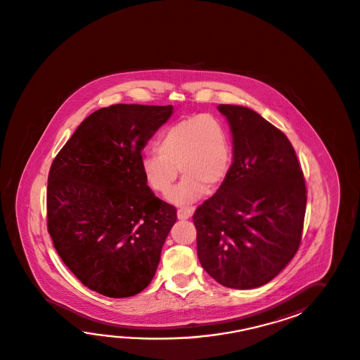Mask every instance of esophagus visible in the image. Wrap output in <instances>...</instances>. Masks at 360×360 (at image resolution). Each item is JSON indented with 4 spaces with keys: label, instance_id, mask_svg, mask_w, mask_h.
Segmentation results:
<instances>
[{
    "label": "esophagus",
    "instance_id": "obj_1",
    "mask_svg": "<svg viewBox=\"0 0 360 360\" xmlns=\"http://www.w3.org/2000/svg\"><path fill=\"white\" fill-rule=\"evenodd\" d=\"M192 213H193V207L182 206V207H178L176 217H178V219L181 220L188 219V218H191Z\"/></svg>",
    "mask_w": 360,
    "mask_h": 360
}]
</instances>
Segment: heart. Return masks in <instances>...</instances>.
<instances>
[{"instance_id":"obj_1","label":"heart","mask_w":360,"mask_h":360,"mask_svg":"<svg viewBox=\"0 0 360 360\" xmlns=\"http://www.w3.org/2000/svg\"><path fill=\"white\" fill-rule=\"evenodd\" d=\"M155 154L142 159V172L148 187L167 195L179 173L182 181L168 200L187 204L205 191L218 190L232 164V141L226 125L217 117L195 115L168 127L155 145Z\"/></svg>"}]
</instances>
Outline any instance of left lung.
Instances as JSON below:
<instances>
[{"label": "left lung", "mask_w": 360, "mask_h": 360, "mask_svg": "<svg viewBox=\"0 0 360 360\" xmlns=\"http://www.w3.org/2000/svg\"><path fill=\"white\" fill-rule=\"evenodd\" d=\"M233 137V162L192 219L198 257L218 283L249 290L274 278L297 252L307 186L286 134L249 108L219 105Z\"/></svg>", "instance_id": "8db88e82"}]
</instances>
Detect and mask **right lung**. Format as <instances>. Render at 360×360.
Listing matches in <instances>:
<instances>
[{
    "label": "right lung",
    "mask_w": 360,
    "mask_h": 360,
    "mask_svg": "<svg viewBox=\"0 0 360 360\" xmlns=\"http://www.w3.org/2000/svg\"><path fill=\"white\" fill-rule=\"evenodd\" d=\"M173 106L117 103L86 117L53 159L47 229L64 264L108 297L145 290L176 223V207L155 196L142 150Z\"/></svg>",
    "instance_id": "right-lung-1"
}]
</instances>
